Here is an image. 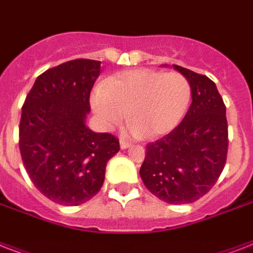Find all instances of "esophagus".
<instances>
[{"label": "esophagus", "instance_id": "1", "mask_svg": "<svg viewBox=\"0 0 253 253\" xmlns=\"http://www.w3.org/2000/svg\"><path fill=\"white\" fill-rule=\"evenodd\" d=\"M120 146L121 149H126L130 146V142H128V141H125V140H120Z\"/></svg>", "mask_w": 253, "mask_h": 253}]
</instances>
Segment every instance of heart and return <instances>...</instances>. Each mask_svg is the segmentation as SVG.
I'll use <instances>...</instances> for the list:
<instances>
[{"instance_id":"1","label":"heart","mask_w":253,"mask_h":253,"mask_svg":"<svg viewBox=\"0 0 253 253\" xmlns=\"http://www.w3.org/2000/svg\"><path fill=\"white\" fill-rule=\"evenodd\" d=\"M190 101L191 85L186 76L140 68L104 80L91 104L104 124H119L128 116L133 133L157 138L177 128Z\"/></svg>"}]
</instances>
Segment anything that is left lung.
<instances>
[{
  "label": "left lung",
  "instance_id": "left-lung-1",
  "mask_svg": "<svg viewBox=\"0 0 253 253\" xmlns=\"http://www.w3.org/2000/svg\"><path fill=\"white\" fill-rule=\"evenodd\" d=\"M191 85L193 103L177 128L146 145L140 169L150 193L170 205L193 203L212 189L226 165V105L206 75L175 66Z\"/></svg>",
  "mask_w": 253,
  "mask_h": 253
}]
</instances>
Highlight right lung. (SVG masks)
<instances>
[{
  "label": "right lung",
  "mask_w": 253,
  "mask_h": 253,
  "mask_svg": "<svg viewBox=\"0 0 253 253\" xmlns=\"http://www.w3.org/2000/svg\"><path fill=\"white\" fill-rule=\"evenodd\" d=\"M100 62L74 59L37 78L22 105L19 150L34 186L62 206H79L99 193L107 162L120 150L111 133L85 126Z\"/></svg>",
  "instance_id": "1"
}]
</instances>
